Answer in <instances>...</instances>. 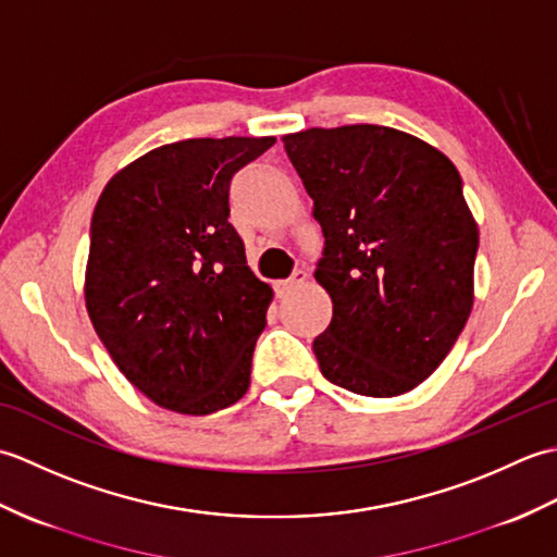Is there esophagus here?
<instances>
[{
  "label": "esophagus",
  "instance_id": "esophagus-1",
  "mask_svg": "<svg viewBox=\"0 0 557 557\" xmlns=\"http://www.w3.org/2000/svg\"><path fill=\"white\" fill-rule=\"evenodd\" d=\"M306 277H309V275H306V270H294V275L289 280H282L275 285L277 297H289L294 289H299L304 285Z\"/></svg>",
  "mask_w": 557,
  "mask_h": 557
}]
</instances>
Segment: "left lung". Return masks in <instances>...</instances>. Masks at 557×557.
I'll list each match as a JSON object with an SVG mask.
<instances>
[{"label": "left lung", "instance_id": "obj_1", "mask_svg": "<svg viewBox=\"0 0 557 557\" xmlns=\"http://www.w3.org/2000/svg\"><path fill=\"white\" fill-rule=\"evenodd\" d=\"M285 150L325 236L315 280L333 321L313 339L330 383L366 397L417 387L474 306L479 227L441 150L375 124L309 128Z\"/></svg>", "mask_w": 557, "mask_h": 557}]
</instances>
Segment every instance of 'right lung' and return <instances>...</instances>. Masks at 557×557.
<instances>
[{"instance_id": "right-lung-1", "label": "right lung", "mask_w": 557, "mask_h": 557, "mask_svg": "<svg viewBox=\"0 0 557 557\" xmlns=\"http://www.w3.org/2000/svg\"><path fill=\"white\" fill-rule=\"evenodd\" d=\"M275 138H188L114 174L90 222L86 306L126 381L203 417L242 399L272 289L230 222L232 176Z\"/></svg>"}]
</instances>
